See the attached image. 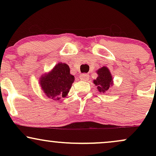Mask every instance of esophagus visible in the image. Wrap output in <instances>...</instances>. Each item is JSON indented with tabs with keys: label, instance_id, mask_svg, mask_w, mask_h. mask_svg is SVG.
Returning a JSON list of instances; mask_svg holds the SVG:
<instances>
[{
	"label": "esophagus",
	"instance_id": "obj_1",
	"mask_svg": "<svg viewBox=\"0 0 156 156\" xmlns=\"http://www.w3.org/2000/svg\"><path fill=\"white\" fill-rule=\"evenodd\" d=\"M80 80H83V81L88 80V78H89L88 74H87V73H83V74H81V75H80Z\"/></svg>",
	"mask_w": 156,
	"mask_h": 156
}]
</instances>
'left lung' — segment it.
Instances as JSON below:
<instances>
[{"label": "left lung", "mask_w": 156, "mask_h": 156, "mask_svg": "<svg viewBox=\"0 0 156 156\" xmlns=\"http://www.w3.org/2000/svg\"><path fill=\"white\" fill-rule=\"evenodd\" d=\"M98 77L94 80V83L98 86V89L100 92L105 93L113 85L112 77L109 69L107 67H102L98 70Z\"/></svg>", "instance_id": "obj_1"}]
</instances>
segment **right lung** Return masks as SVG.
I'll return each instance as SVG.
<instances>
[{
  "label": "right lung",
  "mask_w": 156,
  "mask_h": 156,
  "mask_svg": "<svg viewBox=\"0 0 156 156\" xmlns=\"http://www.w3.org/2000/svg\"><path fill=\"white\" fill-rule=\"evenodd\" d=\"M74 80L75 77L69 73V66L59 63L51 73L41 78L40 85L48 98L58 101L66 97Z\"/></svg>",
  "instance_id": "1"
}]
</instances>
